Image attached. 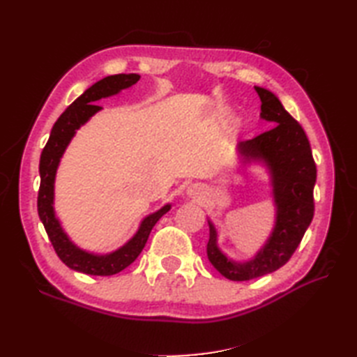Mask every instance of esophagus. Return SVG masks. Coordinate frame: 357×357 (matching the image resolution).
<instances>
[{"label":"esophagus","instance_id":"1","mask_svg":"<svg viewBox=\"0 0 357 357\" xmlns=\"http://www.w3.org/2000/svg\"><path fill=\"white\" fill-rule=\"evenodd\" d=\"M204 193V188L201 184H193L187 188V195L190 196V198H199Z\"/></svg>","mask_w":357,"mask_h":357}]
</instances>
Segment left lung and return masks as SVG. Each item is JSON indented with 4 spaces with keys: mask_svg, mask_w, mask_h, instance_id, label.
<instances>
[{
    "mask_svg": "<svg viewBox=\"0 0 357 357\" xmlns=\"http://www.w3.org/2000/svg\"><path fill=\"white\" fill-rule=\"evenodd\" d=\"M261 98V119L271 130L238 142L239 165H262L268 174L275 224L264 245L247 261L233 259L218 244V229L210 218L207 256L211 265L230 280H250L276 271L290 259L313 219L316 164L304 128L296 123L279 98L255 86Z\"/></svg>",
    "mask_w": 357,
    "mask_h": 357,
    "instance_id": "1",
    "label": "left lung"
}]
</instances>
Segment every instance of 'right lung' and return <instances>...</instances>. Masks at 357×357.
I'll return each instance as SVG.
<instances>
[{"mask_svg":"<svg viewBox=\"0 0 357 357\" xmlns=\"http://www.w3.org/2000/svg\"><path fill=\"white\" fill-rule=\"evenodd\" d=\"M139 78L141 77L138 73L110 75V77H105L95 82L93 86H90L84 93L78 96L64 110L63 115L53 124L49 141L41 153V184L40 192H38V215H40L41 222L45 231H47V236L56 255L59 256V259L69 268L86 273V275L110 276L128 267L142 252L155 224L172 208V204H164L159 210L142 218L138 230L135 231L133 236L126 244L109 253L89 252V250L75 244L72 238L63 229L61 221H59L55 211L56 172L64 151L69 147L73 136L77 135L82 126L89 123L90 118L102 110L100 105H95L96 101L121 93L124 89L135 86Z\"/></svg>","mask_w":357,"mask_h":357,"instance_id":"right-lung-1","label":"right lung"}]
</instances>
